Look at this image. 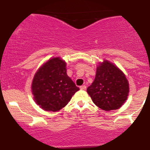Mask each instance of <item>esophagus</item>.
Segmentation results:
<instances>
[{"instance_id":"34e87169","label":"esophagus","mask_w":150,"mask_h":150,"mask_svg":"<svg viewBox=\"0 0 150 150\" xmlns=\"http://www.w3.org/2000/svg\"><path fill=\"white\" fill-rule=\"evenodd\" d=\"M80 89H83V90H85L86 88H87V87H86V85H82V86H80Z\"/></svg>"}]
</instances>
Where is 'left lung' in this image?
<instances>
[{"instance_id":"obj_1","label":"left lung","mask_w":150,"mask_h":150,"mask_svg":"<svg viewBox=\"0 0 150 150\" xmlns=\"http://www.w3.org/2000/svg\"><path fill=\"white\" fill-rule=\"evenodd\" d=\"M87 92L96 106L104 111L121 107L129 94V82L125 74L107 60L99 63L94 82Z\"/></svg>"}]
</instances>
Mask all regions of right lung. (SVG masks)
<instances>
[{
  "label": "right lung",
  "mask_w": 150,
  "mask_h": 150,
  "mask_svg": "<svg viewBox=\"0 0 150 150\" xmlns=\"http://www.w3.org/2000/svg\"><path fill=\"white\" fill-rule=\"evenodd\" d=\"M66 70L64 60L54 57L44 63L36 72L32 83V93L36 104L44 111H60L80 89L68 76Z\"/></svg>",
  "instance_id": "right-lung-1"
}]
</instances>
